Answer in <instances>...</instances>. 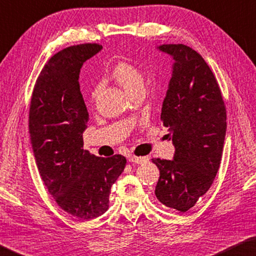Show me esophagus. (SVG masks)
<instances>
[{
	"instance_id": "34e87169",
	"label": "esophagus",
	"mask_w": 256,
	"mask_h": 256,
	"mask_svg": "<svg viewBox=\"0 0 256 256\" xmlns=\"http://www.w3.org/2000/svg\"><path fill=\"white\" fill-rule=\"evenodd\" d=\"M148 161V158L146 156H135V155H131V156H130V162H133L135 164L146 163Z\"/></svg>"
}]
</instances>
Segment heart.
<instances>
[{"instance_id": "1", "label": "heart", "mask_w": 256, "mask_h": 256, "mask_svg": "<svg viewBox=\"0 0 256 256\" xmlns=\"http://www.w3.org/2000/svg\"><path fill=\"white\" fill-rule=\"evenodd\" d=\"M111 76L118 85L125 90L128 94H133L136 90L143 88V75L141 71L128 62H118L113 66ZM100 88H94L92 91V100L98 96Z\"/></svg>"}]
</instances>
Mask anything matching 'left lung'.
Wrapping results in <instances>:
<instances>
[{
	"instance_id": "left-lung-1",
	"label": "left lung",
	"mask_w": 256,
	"mask_h": 256,
	"mask_svg": "<svg viewBox=\"0 0 256 256\" xmlns=\"http://www.w3.org/2000/svg\"><path fill=\"white\" fill-rule=\"evenodd\" d=\"M173 58L161 120L175 148L171 160L152 158L160 170L155 195L165 206L186 212L208 191L221 163L226 110L213 72L184 44H162Z\"/></svg>"
}]
</instances>
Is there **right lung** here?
<instances>
[{"label": "right lung", "instance_id": "right-lung-1", "mask_svg": "<svg viewBox=\"0 0 256 256\" xmlns=\"http://www.w3.org/2000/svg\"><path fill=\"white\" fill-rule=\"evenodd\" d=\"M101 48L80 44L54 54L38 75L30 105V136L42 181L58 206L82 221L108 211L111 186L126 164L123 155L100 158L82 148L88 113L80 72Z\"/></svg>", "mask_w": 256, "mask_h": 256}]
</instances>
